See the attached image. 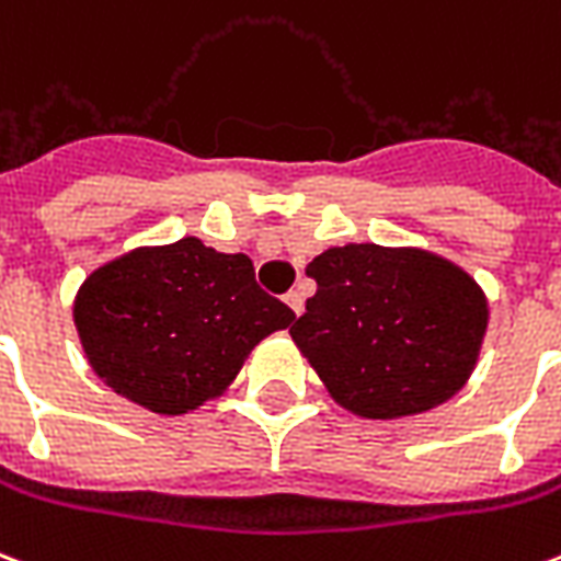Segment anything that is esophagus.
Wrapping results in <instances>:
<instances>
[{
    "mask_svg": "<svg viewBox=\"0 0 561 561\" xmlns=\"http://www.w3.org/2000/svg\"><path fill=\"white\" fill-rule=\"evenodd\" d=\"M285 302H288L290 311H294L297 318L306 311V297H302V290H290L288 297H285Z\"/></svg>",
    "mask_w": 561,
    "mask_h": 561,
    "instance_id": "obj_1",
    "label": "esophagus"
}]
</instances>
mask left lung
Wrapping results in <instances>:
<instances>
[{"label":"left lung","instance_id":"left-lung-1","mask_svg":"<svg viewBox=\"0 0 561 561\" xmlns=\"http://www.w3.org/2000/svg\"><path fill=\"white\" fill-rule=\"evenodd\" d=\"M306 273L318 294L290 337L337 405L397 421L465 388L480 362L489 299L459 264L421 247L344 243Z\"/></svg>","mask_w":561,"mask_h":561}]
</instances>
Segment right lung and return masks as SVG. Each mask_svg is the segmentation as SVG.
Returning <instances> with one entry per match:
<instances>
[{
  "label": "right lung",
  "mask_w": 561,
  "mask_h": 561,
  "mask_svg": "<svg viewBox=\"0 0 561 561\" xmlns=\"http://www.w3.org/2000/svg\"><path fill=\"white\" fill-rule=\"evenodd\" d=\"M294 311L255 285L243 252L187 234L100 264L72 299L88 365L111 391L156 414H187L229 391L264 337Z\"/></svg>",
  "instance_id": "right-lung-1"
}]
</instances>
